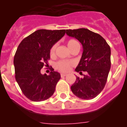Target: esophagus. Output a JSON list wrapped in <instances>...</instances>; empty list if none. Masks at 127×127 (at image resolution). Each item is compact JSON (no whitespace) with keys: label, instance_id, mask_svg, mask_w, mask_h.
Listing matches in <instances>:
<instances>
[{"label":"esophagus","instance_id":"1","mask_svg":"<svg viewBox=\"0 0 127 127\" xmlns=\"http://www.w3.org/2000/svg\"><path fill=\"white\" fill-rule=\"evenodd\" d=\"M67 74H63V73H62L61 74H60V76H61V77H65V76H67Z\"/></svg>","mask_w":127,"mask_h":127}]
</instances>
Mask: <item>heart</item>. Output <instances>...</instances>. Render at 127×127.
Here are the masks:
<instances>
[{
    "label": "heart",
    "instance_id": "heart-1",
    "mask_svg": "<svg viewBox=\"0 0 127 127\" xmlns=\"http://www.w3.org/2000/svg\"><path fill=\"white\" fill-rule=\"evenodd\" d=\"M67 45L70 50V51L73 50L79 49L80 48V44L76 40L73 39H69L67 41ZM56 48H57V44H55L51 47L50 50V55L51 57H53L55 54ZM73 65V62L70 61H66V60H60L55 64V68L58 70L63 72H68L72 66Z\"/></svg>",
    "mask_w": 127,
    "mask_h": 127
}]
</instances>
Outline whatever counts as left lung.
I'll return each mask as SVG.
<instances>
[{"mask_svg":"<svg viewBox=\"0 0 127 127\" xmlns=\"http://www.w3.org/2000/svg\"><path fill=\"white\" fill-rule=\"evenodd\" d=\"M66 33L77 39L83 48L75 70L87 73L83 78L76 77L71 90L81 99H92L101 92L107 82L111 68V48L100 35L87 29H69Z\"/></svg>","mask_w":127,"mask_h":127,"instance_id":"obj_1","label":"left lung"}]
</instances>
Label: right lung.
I'll list each match as a JSON object with an SVG mask.
<instances>
[{
  "label": "right lung",
  "mask_w": 127,
  "mask_h": 127,
  "mask_svg": "<svg viewBox=\"0 0 127 127\" xmlns=\"http://www.w3.org/2000/svg\"><path fill=\"white\" fill-rule=\"evenodd\" d=\"M65 30H36L20 42L14 57L15 78L26 97L33 102L47 100L55 92L60 74L52 67L50 75L41 69L48 65L51 47L62 37Z\"/></svg>",
  "instance_id": "right-lung-1"
}]
</instances>
